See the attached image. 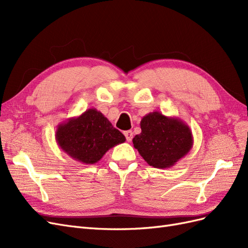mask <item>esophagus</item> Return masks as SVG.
I'll return each mask as SVG.
<instances>
[{
	"label": "esophagus",
	"instance_id": "34e87169",
	"mask_svg": "<svg viewBox=\"0 0 248 248\" xmlns=\"http://www.w3.org/2000/svg\"><path fill=\"white\" fill-rule=\"evenodd\" d=\"M124 136H125V138H126L127 141H131L133 133H132V131H131V130H127V131H124Z\"/></svg>",
	"mask_w": 248,
	"mask_h": 248
}]
</instances>
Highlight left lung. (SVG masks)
I'll return each instance as SVG.
<instances>
[{
    "label": "left lung",
    "instance_id": "obj_1",
    "mask_svg": "<svg viewBox=\"0 0 248 248\" xmlns=\"http://www.w3.org/2000/svg\"><path fill=\"white\" fill-rule=\"evenodd\" d=\"M141 132L133 138L136 148L153 168L169 169L188 154L193 145L189 126L177 117L149 112L140 121Z\"/></svg>",
    "mask_w": 248,
    "mask_h": 248
}]
</instances>
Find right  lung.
Returning <instances> with one entry per match:
<instances>
[{"instance_id": "1", "label": "right lung", "mask_w": 248, "mask_h": 248, "mask_svg": "<svg viewBox=\"0 0 248 248\" xmlns=\"http://www.w3.org/2000/svg\"><path fill=\"white\" fill-rule=\"evenodd\" d=\"M56 140L72 159L85 164L98 162L108 150L126 140L108 118L96 108H89L58 125Z\"/></svg>"}]
</instances>
